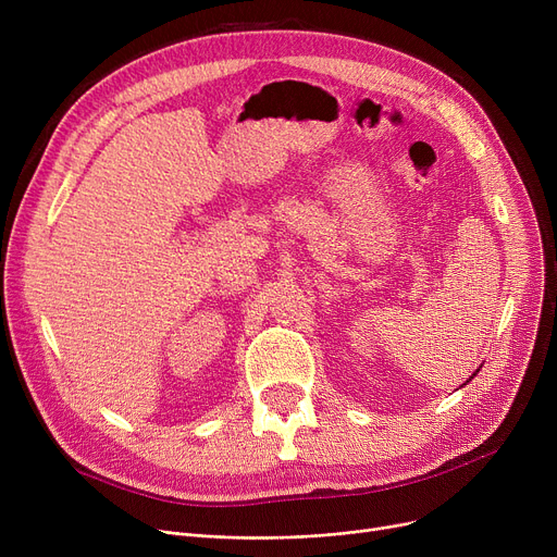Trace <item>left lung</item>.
Returning <instances> with one entry per match:
<instances>
[{"mask_svg": "<svg viewBox=\"0 0 557 557\" xmlns=\"http://www.w3.org/2000/svg\"><path fill=\"white\" fill-rule=\"evenodd\" d=\"M476 372H479V370H476ZM476 372H474V374H472V376H470V379H467V382H465V384H470V382H472V379H474V376H476ZM465 384H462V386H465Z\"/></svg>", "mask_w": 557, "mask_h": 557, "instance_id": "1", "label": "left lung"}]
</instances>
